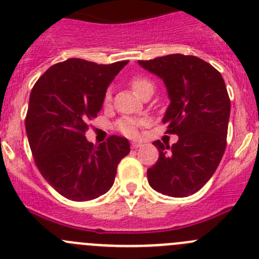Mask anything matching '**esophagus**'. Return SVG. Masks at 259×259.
Wrapping results in <instances>:
<instances>
[{
  "label": "esophagus",
  "instance_id": "esophagus-1",
  "mask_svg": "<svg viewBox=\"0 0 259 259\" xmlns=\"http://www.w3.org/2000/svg\"><path fill=\"white\" fill-rule=\"evenodd\" d=\"M142 145H143L142 143H138V142H133L132 143V148L133 149H138V148H140Z\"/></svg>",
  "mask_w": 259,
  "mask_h": 259
}]
</instances>
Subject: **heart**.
I'll list each match as a JSON object with an SVG mask.
<instances>
[{
    "mask_svg": "<svg viewBox=\"0 0 259 259\" xmlns=\"http://www.w3.org/2000/svg\"><path fill=\"white\" fill-rule=\"evenodd\" d=\"M150 86H153V82L149 79H145V77L137 76L132 80V88L138 96H139L145 89L150 88ZM105 100H110V93H106ZM143 124H144V120L134 119V117H122V119H120L119 121H117L116 126L122 134H125L126 137L134 138L139 134V129Z\"/></svg>",
    "mask_w": 259,
    "mask_h": 259,
    "instance_id": "obj_1",
    "label": "heart"
}]
</instances>
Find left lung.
Wrapping results in <instances>:
<instances>
[{
  "instance_id": "obj_1",
  "label": "left lung",
  "mask_w": 259,
  "mask_h": 259,
  "mask_svg": "<svg viewBox=\"0 0 259 259\" xmlns=\"http://www.w3.org/2000/svg\"><path fill=\"white\" fill-rule=\"evenodd\" d=\"M163 80L170 100L163 122L178 142L159 140V159L148 169V182L158 193L183 198L197 193L218 168L227 145L231 101L222 75L195 56L173 54L138 61Z\"/></svg>"
}]
</instances>
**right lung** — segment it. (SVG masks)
<instances>
[{
	"label": "right lung",
	"instance_id": "right-lung-1",
	"mask_svg": "<svg viewBox=\"0 0 259 259\" xmlns=\"http://www.w3.org/2000/svg\"><path fill=\"white\" fill-rule=\"evenodd\" d=\"M127 62L69 59L50 67L31 91L25 122L31 151L46 182L67 199L86 202L105 194L129 154L125 138L113 135L94 145L85 137L88 121L98 116L109 85Z\"/></svg>",
	"mask_w": 259,
	"mask_h": 259
}]
</instances>
